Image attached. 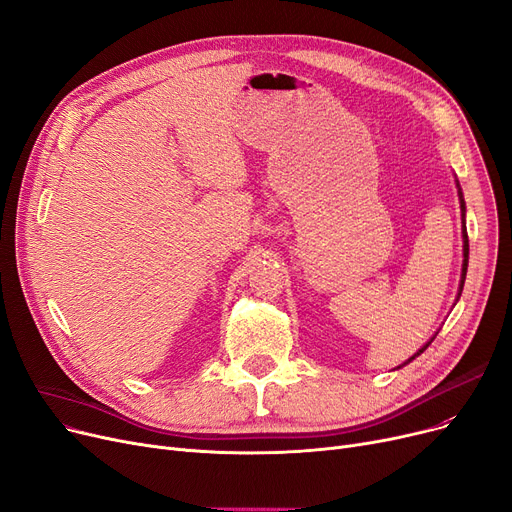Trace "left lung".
<instances>
[{"mask_svg": "<svg viewBox=\"0 0 512 512\" xmlns=\"http://www.w3.org/2000/svg\"><path fill=\"white\" fill-rule=\"evenodd\" d=\"M456 186H458V198H460V211H462V255H464V259H462V280H460V291H458V297H460V293H462V286H464V278H466V268H469V234H466V221H464V213H466V207H464V198H462V190H460V184H458V180H456ZM437 337V335H435ZM433 337V339H435ZM433 339L427 343V345H422L412 358L408 360V362H404L402 366H406V364H410L414 358H418V355L425 351L431 343H433ZM402 366H397V368H402Z\"/></svg>", "mask_w": 512, "mask_h": 512, "instance_id": "obj_1", "label": "left lung"}]
</instances>
